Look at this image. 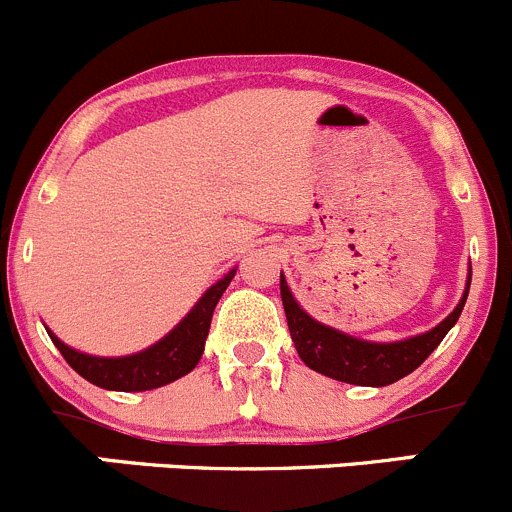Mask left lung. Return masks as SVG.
I'll return each mask as SVG.
<instances>
[{
    "label": "left lung",
    "mask_w": 512,
    "mask_h": 512,
    "mask_svg": "<svg viewBox=\"0 0 512 512\" xmlns=\"http://www.w3.org/2000/svg\"><path fill=\"white\" fill-rule=\"evenodd\" d=\"M470 271L465 278V291L460 296L458 306L426 333L418 336H408L403 341L378 343L366 341V338H356L351 333H343L338 328L326 326V323L316 321L311 313L303 311L301 303L293 298L291 288H288L286 276L281 273V301L283 311H286L288 331H291L293 346H296L298 356L306 363L311 371L323 373L336 381L353 383V386H391V383L401 381L403 376L416 371L430 353L438 348L445 333L455 326L460 318V311L465 306V298L470 291Z\"/></svg>",
    "instance_id": "1"
}]
</instances>
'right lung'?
<instances>
[{"label":"right lung","mask_w":512,"mask_h":512,"mask_svg":"<svg viewBox=\"0 0 512 512\" xmlns=\"http://www.w3.org/2000/svg\"><path fill=\"white\" fill-rule=\"evenodd\" d=\"M236 276V268L219 278L214 286L204 291V296L194 303L189 313L166 333L156 343L139 353H129V356H89V353L77 351V348L67 346L62 338L54 336L47 328L49 338L54 346L59 348L69 366L86 378L94 386L106 388V391H154V388L166 386V383L179 381L181 376L191 373L196 363L204 356L206 336L211 328V316L229 288L231 278Z\"/></svg>","instance_id":"add662e5"}]
</instances>
